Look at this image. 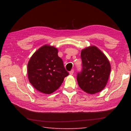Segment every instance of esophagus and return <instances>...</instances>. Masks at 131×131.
<instances>
[{
    "label": "esophagus",
    "instance_id": "1",
    "mask_svg": "<svg viewBox=\"0 0 131 131\" xmlns=\"http://www.w3.org/2000/svg\"><path fill=\"white\" fill-rule=\"evenodd\" d=\"M69 73H70V75H73V73H74V70L72 69V70H71L70 72H69Z\"/></svg>",
    "mask_w": 131,
    "mask_h": 131
}]
</instances>
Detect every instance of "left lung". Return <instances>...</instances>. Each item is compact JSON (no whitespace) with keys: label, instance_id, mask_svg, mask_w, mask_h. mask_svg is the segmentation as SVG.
Listing matches in <instances>:
<instances>
[{"label":"left lung","instance_id":"left-lung-1","mask_svg":"<svg viewBox=\"0 0 131 131\" xmlns=\"http://www.w3.org/2000/svg\"><path fill=\"white\" fill-rule=\"evenodd\" d=\"M81 58L82 70L77 76L79 87L90 94L101 91L106 87L111 71L107 58L92 46L81 50Z\"/></svg>","mask_w":131,"mask_h":131}]
</instances>
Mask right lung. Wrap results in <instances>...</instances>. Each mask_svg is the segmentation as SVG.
I'll return each mask as SVG.
<instances>
[{"instance_id": "obj_1", "label": "right lung", "mask_w": 131, "mask_h": 131, "mask_svg": "<svg viewBox=\"0 0 131 131\" xmlns=\"http://www.w3.org/2000/svg\"><path fill=\"white\" fill-rule=\"evenodd\" d=\"M58 52L57 48L44 45L28 62L29 81L35 89L44 94H52L58 89L64 78L69 75Z\"/></svg>"}]
</instances>
